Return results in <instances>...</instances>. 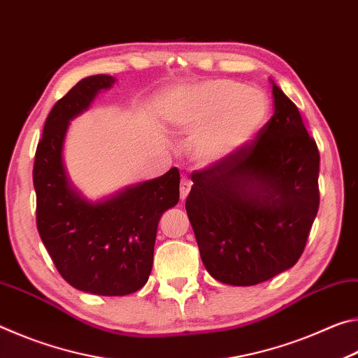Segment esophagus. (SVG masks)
<instances>
[{
	"label": "esophagus",
	"mask_w": 358,
	"mask_h": 358,
	"mask_svg": "<svg viewBox=\"0 0 358 358\" xmlns=\"http://www.w3.org/2000/svg\"><path fill=\"white\" fill-rule=\"evenodd\" d=\"M191 186H192V181L186 177V175H183L181 177V181H180V197L181 201H185V199L187 197V194H189L191 191Z\"/></svg>",
	"instance_id": "obj_1"
}]
</instances>
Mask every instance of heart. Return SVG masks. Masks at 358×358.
Here are the masks:
<instances>
[{
  "instance_id": "heart-1",
  "label": "heart",
  "mask_w": 358,
  "mask_h": 358,
  "mask_svg": "<svg viewBox=\"0 0 358 358\" xmlns=\"http://www.w3.org/2000/svg\"><path fill=\"white\" fill-rule=\"evenodd\" d=\"M270 113V101L257 88H246L234 80H210L183 96L178 123L199 131L194 155L202 164H213L250 143L262 129Z\"/></svg>"
}]
</instances>
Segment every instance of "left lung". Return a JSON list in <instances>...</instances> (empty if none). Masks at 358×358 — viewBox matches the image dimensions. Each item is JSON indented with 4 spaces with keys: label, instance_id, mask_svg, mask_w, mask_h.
<instances>
[{
    "label": "left lung",
    "instance_id": "1",
    "mask_svg": "<svg viewBox=\"0 0 358 358\" xmlns=\"http://www.w3.org/2000/svg\"><path fill=\"white\" fill-rule=\"evenodd\" d=\"M275 113L252 141L192 175L186 211L215 280L254 286L296 264L319 210V150L273 83Z\"/></svg>",
    "mask_w": 358,
    "mask_h": 358
}]
</instances>
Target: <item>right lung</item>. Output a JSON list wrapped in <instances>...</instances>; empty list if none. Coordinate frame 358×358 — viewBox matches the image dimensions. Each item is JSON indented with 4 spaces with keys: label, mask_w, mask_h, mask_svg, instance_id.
<instances>
[{
    "label": "right lung",
    "mask_w": 358,
    "mask_h": 358,
    "mask_svg": "<svg viewBox=\"0 0 358 358\" xmlns=\"http://www.w3.org/2000/svg\"><path fill=\"white\" fill-rule=\"evenodd\" d=\"M113 82L104 74L82 78L53 106L33 167L36 224L59 275L72 287L107 296L128 295L147 284L157 222L180 199L177 167L101 202L87 201L71 186L63 166L69 121Z\"/></svg>",
    "instance_id": "add662e5"
}]
</instances>
